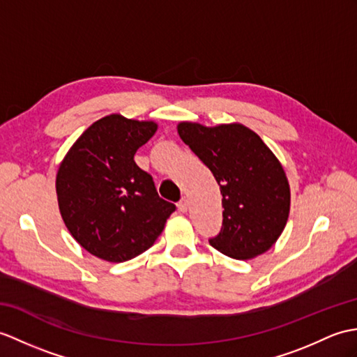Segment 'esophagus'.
I'll return each mask as SVG.
<instances>
[{
	"mask_svg": "<svg viewBox=\"0 0 357 357\" xmlns=\"http://www.w3.org/2000/svg\"><path fill=\"white\" fill-rule=\"evenodd\" d=\"M178 208L181 213H185L188 210V199L184 196L181 199V201L178 202Z\"/></svg>",
	"mask_w": 357,
	"mask_h": 357,
	"instance_id": "obj_1",
	"label": "esophagus"
}]
</instances>
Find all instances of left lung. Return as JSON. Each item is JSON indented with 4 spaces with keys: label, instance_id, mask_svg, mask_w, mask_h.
I'll use <instances>...</instances> for the list:
<instances>
[{
    "label": "left lung",
    "instance_id": "8db88e82",
    "mask_svg": "<svg viewBox=\"0 0 357 357\" xmlns=\"http://www.w3.org/2000/svg\"><path fill=\"white\" fill-rule=\"evenodd\" d=\"M178 134L220 187L223 222L210 245L237 260L266 252L283 233L291 208V188L277 156L238 123L206 128L182 121Z\"/></svg>",
    "mask_w": 357,
    "mask_h": 357
}]
</instances>
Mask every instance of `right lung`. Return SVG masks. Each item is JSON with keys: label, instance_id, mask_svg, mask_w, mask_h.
Wrapping results in <instances>:
<instances>
[{"label": "right lung", "instance_id": "obj_1", "mask_svg": "<svg viewBox=\"0 0 357 357\" xmlns=\"http://www.w3.org/2000/svg\"><path fill=\"white\" fill-rule=\"evenodd\" d=\"M156 129L153 121L106 115L77 138L59 165L62 219L76 242L98 259L121 263L144 252L176 210L134 161Z\"/></svg>", "mask_w": 357, "mask_h": 357}]
</instances>
